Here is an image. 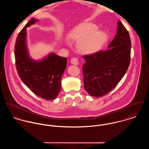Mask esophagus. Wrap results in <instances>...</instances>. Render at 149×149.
Wrapping results in <instances>:
<instances>
[{
	"instance_id": "1",
	"label": "esophagus",
	"mask_w": 149,
	"mask_h": 149,
	"mask_svg": "<svg viewBox=\"0 0 149 149\" xmlns=\"http://www.w3.org/2000/svg\"><path fill=\"white\" fill-rule=\"evenodd\" d=\"M70 63L73 65H77L79 64V59L77 57H73L71 59Z\"/></svg>"
}]
</instances>
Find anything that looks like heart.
I'll use <instances>...</instances> for the list:
<instances>
[{
    "label": "heart",
    "instance_id": "obj_1",
    "mask_svg": "<svg viewBox=\"0 0 149 149\" xmlns=\"http://www.w3.org/2000/svg\"><path fill=\"white\" fill-rule=\"evenodd\" d=\"M98 27L92 23H84L70 34L73 40L79 42V51L85 54H92L100 51L108 40L107 34L97 31Z\"/></svg>",
    "mask_w": 149,
    "mask_h": 149
}]
</instances>
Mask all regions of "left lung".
Segmentation results:
<instances>
[{"mask_svg":"<svg viewBox=\"0 0 149 149\" xmlns=\"http://www.w3.org/2000/svg\"><path fill=\"white\" fill-rule=\"evenodd\" d=\"M109 49L84 56V86L88 93L99 97L112 91L126 72L130 61L131 40L120 20L117 33Z\"/></svg>","mask_w":149,"mask_h":149,"instance_id":"1","label":"left lung"}]
</instances>
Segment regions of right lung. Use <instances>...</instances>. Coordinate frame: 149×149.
Masks as SVG:
<instances>
[{"mask_svg": "<svg viewBox=\"0 0 149 149\" xmlns=\"http://www.w3.org/2000/svg\"><path fill=\"white\" fill-rule=\"evenodd\" d=\"M38 20L32 18L19 33L15 45L16 68L22 81L35 94L45 100H54L60 91L61 80L67 67V59L54 54L36 61L28 54L26 28Z\"/></svg>", "mask_w": 149, "mask_h": 149, "instance_id": "add662e5", "label": "right lung"}]
</instances>
